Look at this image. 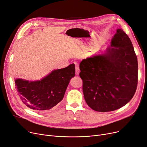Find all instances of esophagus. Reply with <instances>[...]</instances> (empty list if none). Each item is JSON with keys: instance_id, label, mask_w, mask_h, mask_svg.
I'll use <instances>...</instances> for the list:
<instances>
[{"instance_id": "esophagus-1", "label": "esophagus", "mask_w": 147, "mask_h": 147, "mask_svg": "<svg viewBox=\"0 0 147 147\" xmlns=\"http://www.w3.org/2000/svg\"><path fill=\"white\" fill-rule=\"evenodd\" d=\"M79 73H80L79 68L78 67L76 66V75H79Z\"/></svg>"}]
</instances>
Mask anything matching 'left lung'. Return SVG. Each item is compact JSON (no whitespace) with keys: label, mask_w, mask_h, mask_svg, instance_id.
I'll list each match as a JSON object with an SVG mask.
<instances>
[{"label":"left lung","mask_w":147,"mask_h":147,"mask_svg":"<svg viewBox=\"0 0 147 147\" xmlns=\"http://www.w3.org/2000/svg\"><path fill=\"white\" fill-rule=\"evenodd\" d=\"M111 43L103 53L83 59L79 65L85 100L97 112L124 106L138 85V59L129 37L118 29Z\"/></svg>","instance_id":"left-lung-1"}]
</instances>
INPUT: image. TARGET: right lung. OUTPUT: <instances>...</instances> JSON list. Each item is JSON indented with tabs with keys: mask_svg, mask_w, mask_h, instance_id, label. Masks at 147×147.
I'll return each mask as SVG.
<instances>
[{
	"mask_svg": "<svg viewBox=\"0 0 147 147\" xmlns=\"http://www.w3.org/2000/svg\"><path fill=\"white\" fill-rule=\"evenodd\" d=\"M75 76L74 63L55 69L40 80L16 79L15 84L23 103L30 109L44 112L51 109L63 99L69 82Z\"/></svg>",
	"mask_w": 147,
	"mask_h": 147,
	"instance_id": "right-lung-1",
	"label": "right lung"
}]
</instances>
